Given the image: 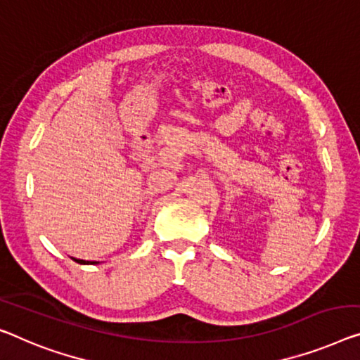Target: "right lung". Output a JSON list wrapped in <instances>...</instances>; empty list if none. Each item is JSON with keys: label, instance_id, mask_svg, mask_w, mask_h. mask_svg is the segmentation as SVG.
Listing matches in <instances>:
<instances>
[{"label": "right lung", "instance_id": "add662e5", "mask_svg": "<svg viewBox=\"0 0 360 360\" xmlns=\"http://www.w3.org/2000/svg\"><path fill=\"white\" fill-rule=\"evenodd\" d=\"M72 260H76L77 264H80V265H94V264H98V262H89V260H80V259H72Z\"/></svg>", "mask_w": 360, "mask_h": 360}]
</instances>
